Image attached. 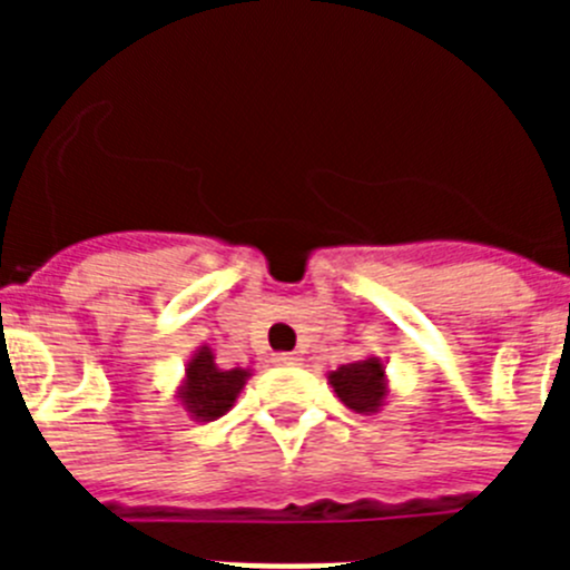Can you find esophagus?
Here are the masks:
<instances>
[{
	"mask_svg": "<svg viewBox=\"0 0 570 570\" xmlns=\"http://www.w3.org/2000/svg\"><path fill=\"white\" fill-rule=\"evenodd\" d=\"M274 362H276V365H296V362H299V356H296V354H276Z\"/></svg>",
	"mask_w": 570,
	"mask_h": 570,
	"instance_id": "1",
	"label": "esophagus"
}]
</instances>
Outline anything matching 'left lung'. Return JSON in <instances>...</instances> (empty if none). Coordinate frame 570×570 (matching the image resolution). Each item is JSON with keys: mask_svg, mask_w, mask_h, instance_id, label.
<instances>
[{"mask_svg": "<svg viewBox=\"0 0 570 570\" xmlns=\"http://www.w3.org/2000/svg\"><path fill=\"white\" fill-rule=\"evenodd\" d=\"M328 385L356 414H376L387 402V394H391L385 362L380 356H365L360 362L340 365L328 374Z\"/></svg>", "mask_w": 570, "mask_h": 570, "instance_id": "8db88e82", "label": "left lung"}]
</instances>
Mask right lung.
<instances>
[{
	"mask_svg": "<svg viewBox=\"0 0 570 570\" xmlns=\"http://www.w3.org/2000/svg\"><path fill=\"white\" fill-rule=\"evenodd\" d=\"M250 380V367H219L210 345H199L185 365V376L176 387V400L188 411L190 420L214 422L234 407L245 382Z\"/></svg>",
	"mask_w": 570,
	"mask_h": 570,
	"instance_id": "add662e5",
	"label": "right lung"
}]
</instances>
